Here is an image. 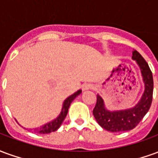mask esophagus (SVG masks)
Segmentation results:
<instances>
[{
	"label": "esophagus",
	"instance_id": "obj_1",
	"mask_svg": "<svg viewBox=\"0 0 158 158\" xmlns=\"http://www.w3.org/2000/svg\"><path fill=\"white\" fill-rule=\"evenodd\" d=\"M92 88V85L91 84H84L82 85L83 90H87V89H89Z\"/></svg>",
	"mask_w": 158,
	"mask_h": 158
}]
</instances>
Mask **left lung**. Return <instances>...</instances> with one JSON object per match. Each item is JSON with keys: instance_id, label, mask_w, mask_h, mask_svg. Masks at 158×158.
<instances>
[{"instance_id": "obj_1", "label": "left lung", "mask_w": 158, "mask_h": 158, "mask_svg": "<svg viewBox=\"0 0 158 158\" xmlns=\"http://www.w3.org/2000/svg\"><path fill=\"white\" fill-rule=\"evenodd\" d=\"M132 58L139 66L145 85V90L141 98L131 108L117 111L106 109L102 96L97 95V101L93 115L99 125L110 132H122L131 130L139 123L149 111L153 94V77L148 63L137 51L132 52Z\"/></svg>"}]
</instances>
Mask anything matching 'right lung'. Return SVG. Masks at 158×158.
<instances>
[{
	"instance_id": "obj_1",
	"label": "right lung",
	"mask_w": 158,
	"mask_h": 158,
	"mask_svg": "<svg viewBox=\"0 0 158 158\" xmlns=\"http://www.w3.org/2000/svg\"><path fill=\"white\" fill-rule=\"evenodd\" d=\"M81 92H82V90L79 89L78 91H76L75 93H73V95L69 96L62 103V111H61V113L58 115V117L56 118L55 119H53L51 122L47 123L40 126L39 128L35 129H34L35 132L39 133V134H49V133L54 132L56 130H57L60 128V126L62 125L63 120H64V118L67 116V114H68L70 104L72 103L73 101L75 99L77 96L81 94Z\"/></svg>"
}]
</instances>
